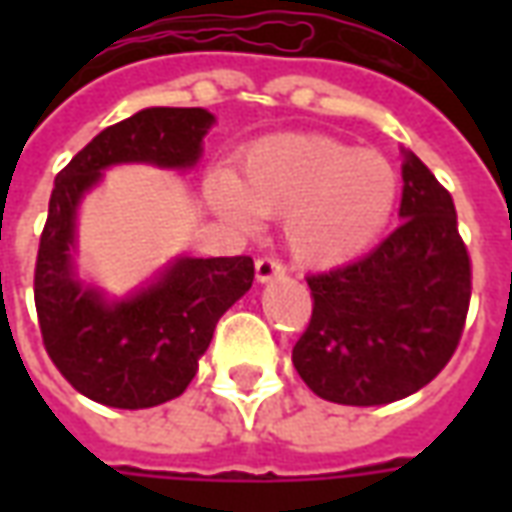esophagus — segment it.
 I'll list each match as a JSON object with an SVG mask.
<instances>
[{
  "instance_id": "34e87169",
  "label": "esophagus",
  "mask_w": 512,
  "mask_h": 512,
  "mask_svg": "<svg viewBox=\"0 0 512 512\" xmlns=\"http://www.w3.org/2000/svg\"><path fill=\"white\" fill-rule=\"evenodd\" d=\"M285 274V266L279 263L277 257H257V263H255V277L257 282H268V279H274V277H282Z\"/></svg>"
}]
</instances>
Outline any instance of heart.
Here are the masks:
<instances>
[{"mask_svg":"<svg viewBox=\"0 0 512 512\" xmlns=\"http://www.w3.org/2000/svg\"><path fill=\"white\" fill-rule=\"evenodd\" d=\"M211 200L238 224L285 213L290 252L307 266H337L381 235L397 172L381 153L332 136L277 134L246 147L235 178L213 175Z\"/></svg>","mask_w":512,"mask_h":512,"instance_id":"b5f03b06","label":"heart"}]
</instances>
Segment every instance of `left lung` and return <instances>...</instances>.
I'll list each match as a JSON object with an SVG mask.
<instances>
[{
    "mask_svg": "<svg viewBox=\"0 0 512 512\" xmlns=\"http://www.w3.org/2000/svg\"><path fill=\"white\" fill-rule=\"evenodd\" d=\"M400 219L370 255L307 277L312 318L293 367L323 400L384 406L414 395L461 343L472 260L450 191L414 153L403 161Z\"/></svg>",
    "mask_w": 512,
    "mask_h": 512,
    "instance_id": "1",
    "label": "left lung"
}]
</instances>
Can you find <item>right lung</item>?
Masks as SVG:
<instances>
[{"mask_svg":"<svg viewBox=\"0 0 512 512\" xmlns=\"http://www.w3.org/2000/svg\"><path fill=\"white\" fill-rule=\"evenodd\" d=\"M213 126L205 109L153 106L104 128L62 169L35 263V310L51 362L68 384L112 408H150L183 395L224 312L252 288V257H180L123 301L76 277V208L112 164H197Z\"/></svg>","mask_w":512,"mask_h":512,"instance_id":"obj_1","label":"right lung"}]
</instances>
